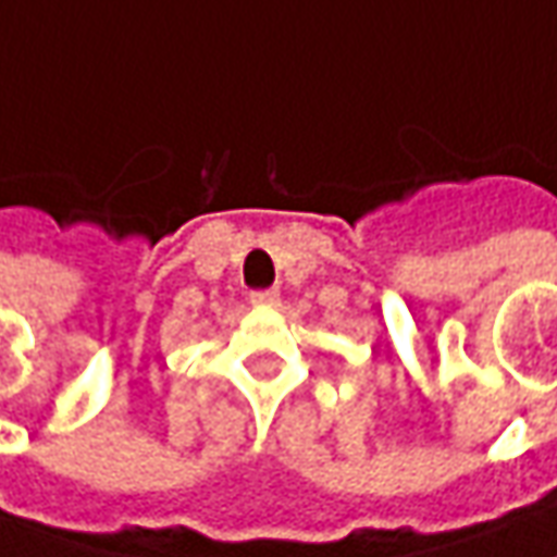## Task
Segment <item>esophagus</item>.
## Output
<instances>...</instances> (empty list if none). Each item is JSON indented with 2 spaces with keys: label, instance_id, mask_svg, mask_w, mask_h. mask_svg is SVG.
<instances>
[{
  "label": "esophagus",
  "instance_id": "obj_1",
  "mask_svg": "<svg viewBox=\"0 0 557 557\" xmlns=\"http://www.w3.org/2000/svg\"><path fill=\"white\" fill-rule=\"evenodd\" d=\"M252 301H256V305H277V289H259V293H252Z\"/></svg>",
  "mask_w": 557,
  "mask_h": 557
}]
</instances>
